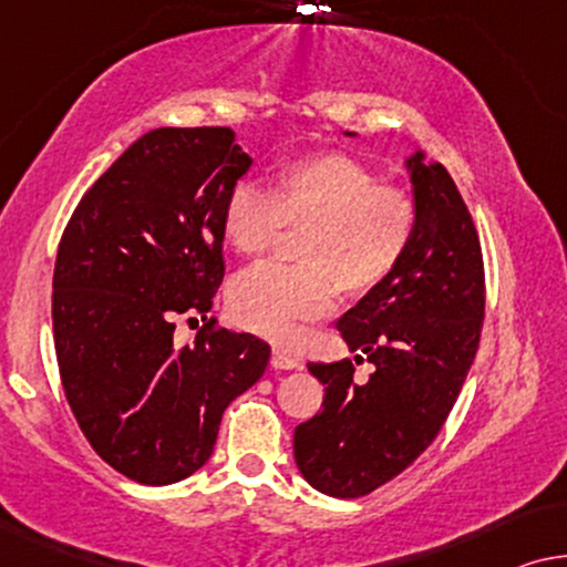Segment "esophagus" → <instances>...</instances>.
<instances>
[{
  "label": "esophagus",
  "mask_w": 567,
  "mask_h": 567,
  "mask_svg": "<svg viewBox=\"0 0 567 567\" xmlns=\"http://www.w3.org/2000/svg\"><path fill=\"white\" fill-rule=\"evenodd\" d=\"M272 367H275V370H295V367H300V362L295 360L292 354L282 352V349H275V352H272Z\"/></svg>",
  "instance_id": "34e87169"
}]
</instances>
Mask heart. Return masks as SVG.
I'll use <instances>...</instances> for the list:
<instances>
[{
	"label": "heart",
	"instance_id": "heart-1",
	"mask_svg": "<svg viewBox=\"0 0 567 567\" xmlns=\"http://www.w3.org/2000/svg\"><path fill=\"white\" fill-rule=\"evenodd\" d=\"M419 207L409 189L385 185L344 151L287 158L272 172V193L238 182L223 203V234L244 257H259L285 228L302 230L300 265L265 261L236 275L228 313L241 329L275 344H295L308 323L333 313L341 292L367 295L401 267L416 234Z\"/></svg>",
	"mask_w": 567,
	"mask_h": 567
}]
</instances>
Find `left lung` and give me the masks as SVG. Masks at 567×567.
<instances>
[{"label": "left lung", "mask_w": 567, "mask_h": 567, "mask_svg": "<svg viewBox=\"0 0 567 567\" xmlns=\"http://www.w3.org/2000/svg\"><path fill=\"white\" fill-rule=\"evenodd\" d=\"M419 207L401 267L339 318L352 360L310 362L323 405L295 429L306 481L337 498H360L393 481L436 440L481 344L485 269L481 238L442 164L409 162Z\"/></svg>", "instance_id": "1"}]
</instances>
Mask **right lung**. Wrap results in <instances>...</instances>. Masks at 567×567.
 Here are the masks:
<instances>
[{"label": "right lung", "instance_id": "obj_1", "mask_svg": "<svg viewBox=\"0 0 567 567\" xmlns=\"http://www.w3.org/2000/svg\"><path fill=\"white\" fill-rule=\"evenodd\" d=\"M251 158L220 125L156 127L86 189L53 269L63 395L92 450L143 485L203 467L269 344L207 316L226 275L223 203ZM204 318L193 348L176 318Z\"/></svg>", "mask_w": 567, "mask_h": 567}]
</instances>
